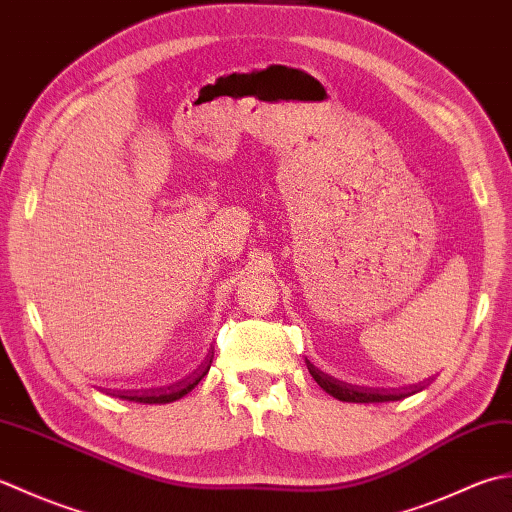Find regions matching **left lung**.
<instances>
[{
  "mask_svg": "<svg viewBox=\"0 0 512 512\" xmlns=\"http://www.w3.org/2000/svg\"><path fill=\"white\" fill-rule=\"evenodd\" d=\"M307 369L311 373V378L318 382V387L322 391H327L333 398L340 402H360V404H369V402H398L409 398V395L422 391V387H402V389H367V387H353V384H344L331 375L322 373L320 369H316L314 364L307 360Z\"/></svg>",
  "mask_w": 512,
  "mask_h": 512,
  "instance_id": "left-lung-1",
  "label": "left lung"
}]
</instances>
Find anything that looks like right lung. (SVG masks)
I'll list each match as a JSON object with an SVG mask.
<instances>
[{
    "instance_id": "obj_1",
    "label": "right lung",
    "mask_w": 512,
    "mask_h": 512,
    "mask_svg": "<svg viewBox=\"0 0 512 512\" xmlns=\"http://www.w3.org/2000/svg\"><path fill=\"white\" fill-rule=\"evenodd\" d=\"M212 358H214V351H212L210 360H207L201 369L194 371L192 375H187V378L181 382L170 384V387L145 389V391H121V393H117V398L128 400V402H141V404H168L174 400H181L183 395L190 393L196 384L205 378L207 371H210V367H212Z\"/></svg>"
}]
</instances>
